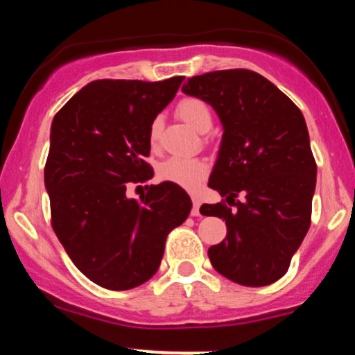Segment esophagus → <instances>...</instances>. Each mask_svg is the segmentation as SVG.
I'll list each match as a JSON object with an SVG mask.
<instances>
[{
	"label": "esophagus",
	"instance_id": "34e87169",
	"mask_svg": "<svg viewBox=\"0 0 355 355\" xmlns=\"http://www.w3.org/2000/svg\"><path fill=\"white\" fill-rule=\"evenodd\" d=\"M191 202H193V207H191V215H193V217H198V215H200V198H198L197 195H193V197H191Z\"/></svg>",
	"mask_w": 355,
	"mask_h": 355
}]
</instances>
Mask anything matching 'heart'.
Wrapping results in <instances>:
<instances>
[{
    "label": "heart",
    "mask_w": 355,
    "mask_h": 355,
    "mask_svg": "<svg viewBox=\"0 0 355 355\" xmlns=\"http://www.w3.org/2000/svg\"><path fill=\"white\" fill-rule=\"evenodd\" d=\"M177 115L185 121L187 125L191 126L195 132L205 133L211 128L214 123V116H211V110L209 105L200 98H183L177 105ZM162 132V118H155L150 125V141L155 145L158 141ZM207 173H209V165L205 160L200 158H180L173 157L164 162L158 170L162 180L177 183V185L185 187V189L195 190L200 187V183L205 180Z\"/></svg>",
    "instance_id": "b5f03b06"
}]
</instances>
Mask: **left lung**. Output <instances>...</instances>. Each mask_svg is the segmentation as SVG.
I'll return each instance as SVG.
<instances>
[{
    "mask_svg": "<svg viewBox=\"0 0 355 355\" xmlns=\"http://www.w3.org/2000/svg\"><path fill=\"white\" fill-rule=\"evenodd\" d=\"M182 92L209 103L223 126L209 187L225 202L200 207L227 223L225 240L209 248L211 266L247 287L274 284L311 227L317 165L302 112L250 70L193 76Z\"/></svg>",
    "mask_w": 355,
    "mask_h": 355,
    "instance_id": "obj_1",
    "label": "left lung"
}]
</instances>
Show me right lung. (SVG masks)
I'll return each mask as SVG.
<instances>
[{"instance_id":"1","label":"right lung","mask_w":355,"mask_h":355,"mask_svg":"<svg viewBox=\"0 0 355 355\" xmlns=\"http://www.w3.org/2000/svg\"><path fill=\"white\" fill-rule=\"evenodd\" d=\"M182 81L96 80L53 118L44 165L51 225L76 268L100 287L128 291L152 279L166 235L191 210L172 182L150 185L140 200L126 197V183L153 177L144 160L150 125Z\"/></svg>"}]
</instances>
